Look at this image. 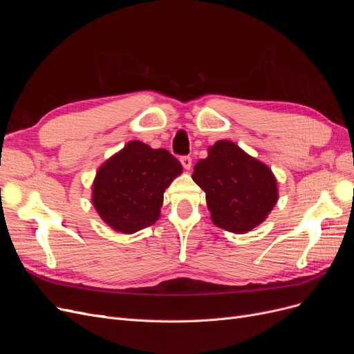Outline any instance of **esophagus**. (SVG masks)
Returning a JSON list of instances; mask_svg holds the SVG:
<instances>
[{
	"label": "esophagus",
	"instance_id": "obj_1",
	"mask_svg": "<svg viewBox=\"0 0 354 354\" xmlns=\"http://www.w3.org/2000/svg\"><path fill=\"white\" fill-rule=\"evenodd\" d=\"M180 162H181V165H183L185 169H190V167H192V158L190 156H181L180 158Z\"/></svg>",
	"mask_w": 354,
	"mask_h": 354
}]
</instances>
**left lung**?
<instances>
[{
    "mask_svg": "<svg viewBox=\"0 0 354 354\" xmlns=\"http://www.w3.org/2000/svg\"><path fill=\"white\" fill-rule=\"evenodd\" d=\"M192 178L205 192L212 223L232 233L251 232L279 199L273 171L230 140L209 146Z\"/></svg>",
    "mask_w": 354,
    "mask_h": 354,
    "instance_id": "obj_1",
    "label": "left lung"
}]
</instances>
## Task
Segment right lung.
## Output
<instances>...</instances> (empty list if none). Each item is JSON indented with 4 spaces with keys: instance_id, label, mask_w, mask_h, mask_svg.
I'll use <instances>...</instances> for the list:
<instances>
[{
    "instance_id": "1",
    "label": "right lung",
    "mask_w": 354,
    "mask_h": 354,
    "mask_svg": "<svg viewBox=\"0 0 354 354\" xmlns=\"http://www.w3.org/2000/svg\"><path fill=\"white\" fill-rule=\"evenodd\" d=\"M181 173L183 167L165 149L131 140L99 167L91 202L111 229L131 234L155 224L165 189Z\"/></svg>"
}]
</instances>
